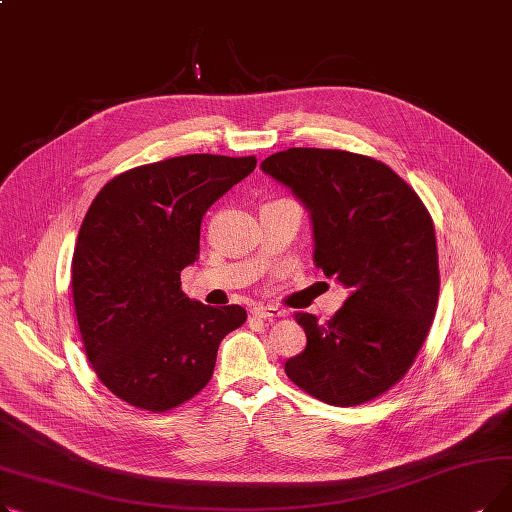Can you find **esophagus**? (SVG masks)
Listing matches in <instances>:
<instances>
[{"label":"esophagus","mask_w":512,"mask_h":512,"mask_svg":"<svg viewBox=\"0 0 512 512\" xmlns=\"http://www.w3.org/2000/svg\"><path fill=\"white\" fill-rule=\"evenodd\" d=\"M251 313H253V317H257V319H267V321H274V319H278V317L284 315V311L278 309V307H274V305H267V307L259 305V307H253Z\"/></svg>","instance_id":"1"}]
</instances>
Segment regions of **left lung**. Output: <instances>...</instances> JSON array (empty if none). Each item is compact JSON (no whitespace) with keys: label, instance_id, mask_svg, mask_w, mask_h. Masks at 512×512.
<instances>
[{"label":"left lung","instance_id":"left-lung-1","mask_svg":"<svg viewBox=\"0 0 512 512\" xmlns=\"http://www.w3.org/2000/svg\"><path fill=\"white\" fill-rule=\"evenodd\" d=\"M261 170L309 211L313 263L348 292L326 324L297 313L307 346L284 363L286 375L336 407L384 394L413 365L436 315L432 218L405 180L365 155L294 147Z\"/></svg>","mask_w":512,"mask_h":512}]
</instances>
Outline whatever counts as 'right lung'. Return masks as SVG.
I'll return each mask as SVG.
<instances>
[{
    "label": "right lung",
    "instance_id": "1",
    "mask_svg": "<svg viewBox=\"0 0 512 512\" xmlns=\"http://www.w3.org/2000/svg\"><path fill=\"white\" fill-rule=\"evenodd\" d=\"M255 157L180 155L107 182L78 230L72 294L85 353L128 405L170 411L207 386L238 305L209 307L180 290L199 259L205 211L245 180Z\"/></svg>",
    "mask_w": 512,
    "mask_h": 512
}]
</instances>
